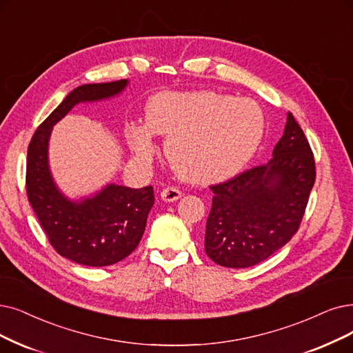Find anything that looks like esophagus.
<instances>
[{
  "instance_id": "obj_1",
  "label": "esophagus",
  "mask_w": 353,
  "mask_h": 353,
  "mask_svg": "<svg viewBox=\"0 0 353 353\" xmlns=\"http://www.w3.org/2000/svg\"><path fill=\"white\" fill-rule=\"evenodd\" d=\"M161 196H162L163 201L171 203V201L179 200L181 196H182V192H181V190L176 188V187H168V188H165V190L161 192Z\"/></svg>"
}]
</instances>
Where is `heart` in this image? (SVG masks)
<instances>
[{
    "instance_id": "heart-1",
    "label": "heart",
    "mask_w": 353,
    "mask_h": 353,
    "mask_svg": "<svg viewBox=\"0 0 353 353\" xmlns=\"http://www.w3.org/2000/svg\"><path fill=\"white\" fill-rule=\"evenodd\" d=\"M265 119L246 98L214 91L161 92L149 101L146 121L125 125L128 142L142 162L157 154L154 134L166 136L174 171L192 184H214L242 169L261 143Z\"/></svg>"
}]
</instances>
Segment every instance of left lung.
I'll return each mask as SVG.
<instances>
[{
    "label": "left lung",
    "instance_id": "1",
    "mask_svg": "<svg viewBox=\"0 0 353 353\" xmlns=\"http://www.w3.org/2000/svg\"><path fill=\"white\" fill-rule=\"evenodd\" d=\"M272 159L211 185L205 253L217 265L248 268L270 258L297 233L316 181L308 140L288 112Z\"/></svg>",
    "mask_w": 353,
    "mask_h": 353
}]
</instances>
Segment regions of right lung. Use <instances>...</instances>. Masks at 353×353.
Returning a JSON list of instances; mask_svg holds the SVG:
<instances>
[{
	"mask_svg": "<svg viewBox=\"0 0 353 353\" xmlns=\"http://www.w3.org/2000/svg\"><path fill=\"white\" fill-rule=\"evenodd\" d=\"M128 81L87 83L75 88L34 132L27 149V199L50 245L61 256L87 266H108L137 248L154 203L153 187L129 188L110 184L91 199L70 201L58 190L48 165L52 128L79 103L120 94Z\"/></svg>",
	"mask_w": 353,
	"mask_h": 353,
	"instance_id": "right-lung-1",
	"label": "right lung"
}]
</instances>
